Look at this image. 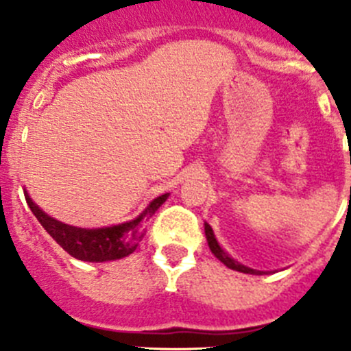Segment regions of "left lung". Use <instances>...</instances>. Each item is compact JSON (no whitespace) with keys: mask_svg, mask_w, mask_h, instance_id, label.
Here are the masks:
<instances>
[{"mask_svg":"<svg viewBox=\"0 0 351 351\" xmlns=\"http://www.w3.org/2000/svg\"><path fill=\"white\" fill-rule=\"evenodd\" d=\"M204 232H206V239H208L209 250H211V253L215 254V256L218 258V260H220L221 263L225 265V267L232 268V270L242 271V274H253V275H254V274H256V275L263 274V271H260V270H253V268H247V267H244V265L237 263V261H235V260H232V258L228 256V254L225 253L223 250H221L220 244H218V242H216L215 234H213V228L209 227L208 223H204Z\"/></svg>","mask_w":351,"mask_h":351,"instance_id":"obj_1","label":"left lung"}]
</instances>
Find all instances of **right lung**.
<instances>
[{"instance_id":"1","label":"right lung","mask_w":351,"mask_h":351,"mask_svg":"<svg viewBox=\"0 0 351 351\" xmlns=\"http://www.w3.org/2000/svg\"><path fill=\"white\" fill-rule=\"evenodd\" d=\"M166 199H168V194L159 195V197L150 202L149 208L138 218L126 221V223L104 228H77L62 223L58 220H53L47 213H43L31 201V197L25 194V201H27V206L31 208L32 215L38 218L43 228L53 237V241L60 245L62 250L67 251L76 260L95 261V263L119 260V258H124L133 253L143 237L142 230H140V221L145 216L156 213Z\"/></svg>"}]
</instances>
